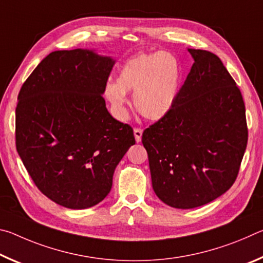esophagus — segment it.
Here are the masks:
<instances>
[{
  "label": "esophagus",
  "instance_id": "34e87169",
  "mask_svg": "<svg viewBox=\"0 0 263 263\" xmlns=\"http://www.w3.org/2000/svg\"><path fill=\"white\" fill-rule=\"evenodd\" d=\"M141 136H142V128L140 127H136L135 128V138L137 142L141 141Z\"/></svg>",
  "mask_w": 263,
  "mask_h": 263
}]
</instances>
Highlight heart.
I'll list each match as a JSON object with an SVG mask.
<instances>
[{"instance_id":"heart-1","label":"heart","mask_w":263,"mask_h":263,"mask_svg":"<svg viewBox=\"0 0 263 263\" xmlns=\"http://www.w3.org/2000/svg\"><path fill=\"white\" fill-rule=\"evenodd\" d=\"M181 80L180 62L171 53H141L122 66L117 83L106 84L104 94L117 114L123 117L127 102L125 91L135 90L133 102L136 109L144 117L158 121L174 106Z\"/></svg>"}]
</instances>
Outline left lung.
<instances>
[{
  "label": "left lung",
  "instance_id": "obj_1",
  "mask_svg": "<svg viewBox=\"0 0 263 263\" xmlns=\"http://www.w3.org/2000/svg\"><path fill=\"white\" fill-rule=\"evenodd\" d=\"M195 62L173 109L142 133L154 193L167 205L212 202L237 180L248 128L242 95L216 54L189 48Z\"/></svg>",
  "mask_w": 263,
  "mask_h": 263
}]
</instances>
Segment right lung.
I'll return each mask as SVG.
<instances>
[{
	"label": "right lung",
	"mask_w": 263,
	"mask_h": 263,
	"mask_svg": "<svg viewBox=\"0 0 263 263\" xmlns=\"http://www.w3.org/2000/svg\"><path fill=\"white\" fill-rule=\"evenodd\" d=\"M115 61L88 50L55 51L25 80L16 106V148L35 186L68 209L110 193L133 128L115 119L103 94Z\"/></svg>",
	"instance_id": "1"
}]
</instances>
